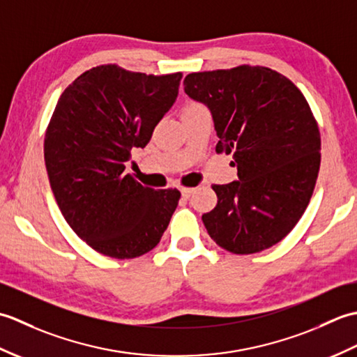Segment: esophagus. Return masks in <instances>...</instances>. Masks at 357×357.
I'll return each instance as SVG.
<instances>
[{"mask_svg":"<svg viewBox=\"0 0 357 357\" xmlns=\"http://www.w3.org/2000/svg\"><path fill=\"white\" fill-rule=\"evenodd\" d=\"M195 188L192 187H181V195H183V198H190Z\"/></svg>","mask_w":357,"mask_h":357,"instance_id":"esophagus-1","label":"esophagus"}]
</instances>
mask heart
<instances>
[{
	"label": "heart",
	"mask_w": 357,
	"mask_h": 357,
	"mask_svg": "<svg viewBox=\"0 0 357 357\" xmlns=\"http://www.w3.org/2000/svg\"><path fill=\"white\" fill-rule=\"evenodd\" d=\"M201 107H204V105H201V104H198V102H188L185 107H184V110L183 112H185V110H195V109H201Z\"/></svg>",
	"instance_id": "b5f03b06"
}]
</instances>
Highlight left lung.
Returning a JSON list of instances; mask_svg holds the SVG:
<instances>
[{
    "mask_svg": "<svg viewBox=\"0 0 357 357\" xmlns=\"http://www.w3.org/2000/svg\"><path fill=\"white\" fill-rule=\"evenodd\" d=\"M185 93L213 116L218 153H233L239 181L211 185L218 204L202 222L219 247L252 255L282 241L308 206L321 135L301 90L262 66L187 75Z\"/></svg>",
    "mask_w": 357,
    "mask_h": 357,
    "instance_id": "obj_1",
    "label": "left lung"
}]
</instances>
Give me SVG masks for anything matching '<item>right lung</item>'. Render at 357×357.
I'll list each match as a JSON object with an SVG mask.
<instances>
[{
    "instance_id": "add662e5",
    "label": "right lung",
    "mask_w": 357,
    "mask_h": 357,
    "mask_svg": "<svg viewBox=\"0 0 357 357\" xmlns=\"http://www.w3.org/2000/svg\"><path fill=\"white\" fill-rule=\"evenodd\" d=\"M181 78V72L155 77L104 64L59 96L45 130V169L67 224L98 253L146 255L178 207L179 190L141 185L126 162L176 101Z\"/></svg>"
}]
</instances>
